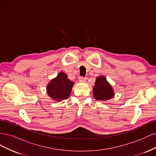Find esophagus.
Masks as SVG:
<instances>
[{
    "mask_svg": "<svg viewBox=\"0 0 156 156\" xmlns=\"http://www.w3.org/2000/svg\"><path fill=\"white\" fill-rule=\"evenodd\" d=\"M79 81L80 82H85L87 81V78L83 77H79Z\"/></svg>",
    "mask_w": 156,
    "mask_h": 156,
    "instance_id": "obj_1",
    "label": "esophagus"
}]
</instances>
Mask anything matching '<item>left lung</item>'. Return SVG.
Segmentation results:
<instances>
[{
	"mask_svg": "<svg viewBox=\"0 0 156 156\" xmlns=\"http://www.w3.org/2000/svg\"><path fill=\"white\" fill-rule=\"evenodd\" d=\"M92 91L94 98L98 101L109 100L115 96V92L112 85L103 75H100L96 78Z\"/></svg>",
	"mask_w": 156,
	"mask_h": 156,
	"instance_id": "left-lung-1",
	"label": "left lung"
}]
</instances>
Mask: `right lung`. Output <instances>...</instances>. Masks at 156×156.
Listing matches in <instances>:
<instances>
[{"label": "right lung", "instance_id": "add662e5", "mask_svg": "<svg viewBox=\"0 0 156 156\" xmlns=\"http://www.w3.org/2000/svg\"><path fill=\"white\" fill-rule=\"evenodd\" d=\"M74 83L68 79L66 73L61 72L49 81L46 88L47 93L53 101L66 100L70 96Z\"/></svg>", "mask_w": 156, "mask_h": 156}]
</instances>
